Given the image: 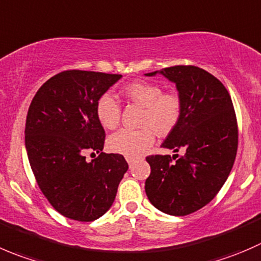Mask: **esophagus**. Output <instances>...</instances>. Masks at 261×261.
Listing matches in <instances>:
<instances>
[{
	"instance_id": "esophagus-1",
	"label": "esophagus",
	"mask_w": 261,
	"mask_h": 261,
	"mask_svg": "<svg viewBox=\"0 0 261 261\" xmlns=\"http://www.w3.org/2000/svg\"><path fill=\"white\" fill-rule=\"evenodd\" d=\"M125 160H127V162H128V164H129V165H132V164H133V162H134V161H136V157H132V156H127V157H125Z\"/></svg>"
}]
</instances>
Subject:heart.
<instances>
[{"label": "heart", "mask_w": 261, "mask_h": 261, "mask_svg": "<svg viewBox=\"0 0 261 261\" xmlns=\"http://www.w3.org/2000/svg\"><path fill=\"white\" fill-rule=\"evenodd\" d=\"M123 94L133 104L142 107L141 129H122L108 139V147L115 153L136 157L144 153L154 141V132L166 136L181 118V99L175 92H164L160 85L136 81L123 89ZM96 118L105 129H114L120 122V105L107 92L96 102Z\"/></svg>", "instance_id": "heart-1"}]
</instances>
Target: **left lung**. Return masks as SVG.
Here are the masks:
<instances>
[{
	"label": "left lung",
	"instance_id": "left-lung-1",
	"mask_svg": "<svg viewBox=\"0 0 261 261\" xmlns=\"http://www.w3.org/2000/svg\"><path fill=\"white\" fill-rule=\"evenodd\" d=\"M156 73L176 85L182 104L179 123L161 146L184 154L146 157L151 174L144 189L159 211L187 216L207 205L231 172L239 143L236 114L226 87L210 72L174 66L146 76Z\"/></svg>",
	"mask_w": 261,
	"mask_h": 261
}]
</instances>
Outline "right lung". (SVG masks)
<instances>
[{"instance_id": "obj_1", "label": "right lung", "mask_w": 261, "mask_h": 261, "mask_svg": "<svg viewBox=\"0 0 261 261\" xmlns=\"http://www.w3.org/2000/svg\"><path fill=\"white\" fill-rule=\"evenodd\" d=\"M122 74L63 71L38 90L25 124V147L38 185L67 218L91 222L109 211L128 164L102 152L105 130L96 102ZM99 153L87 162L86 154Z\"/></svg>"}]
</instances>
